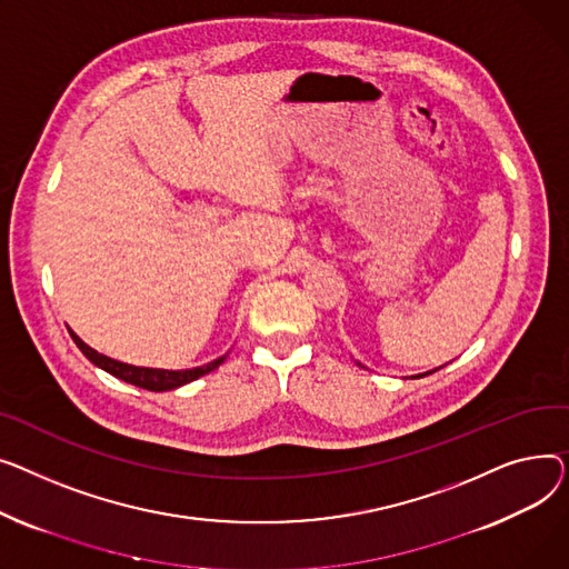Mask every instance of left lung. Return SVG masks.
I'll return each instance as SVG.
<instances>
[{
	"instance_id": "1",
	"label": "left lung",
	"mask_w": 569,
	"mask_h": 569,
	"mask_svg": "<svg viewBox=\"0 0 569 569\" xmlns=\"http://www.w3.org/2000/svg\"><path fill=\"white\" fill-rule=\"evenodd\" d=\"M439 370H441V367H439ZM433 372H437V370H431V372H427V375H433ZM425 377V375H422Z\"/></svg>"
}]
</instances>
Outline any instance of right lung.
<instances>
[{"label": "right lung", "mask_w": 569, "mask_h": 569, "mask_svg": "<svg viewBox=\"0 0 569 569\" xmlns=\"http://www.w3.org/2000/svg\"><path fill=\"white\" fill-rule=\"evenodd\" d=\"M73 342L78 345V349L93 362L98 365L100 370L110 372L112 377L126 381V383H132L138 388H144V390H153V392H162V390H172V388H179V386H186L199 377H204L209 372H213L218 365L224 362L227 353L216 358L213 362H207L202 367H192V370H153V367H136V365H128V362H119L114 358H108L103 353L93 351L91 347H87L76 332H71Z\"/></svg>", "instance_id": "1"}]
</instances>
